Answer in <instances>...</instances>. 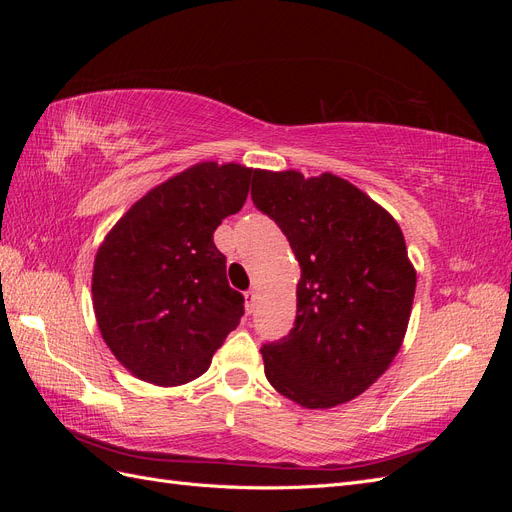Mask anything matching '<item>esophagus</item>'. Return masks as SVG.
<instances>
[{
    "label": "esophagus",
    "mask_w": 512,
    "mask_h": 512,
    "mask_svg": "<svg viewBox=\"0 0 512 512\" xmlns=\"http://www.w3.org/2000/svg\"><path fill=\"white\" fill-rule=\"evenodd\" d=\"M254 305H256V290H247L245 292V309H247V314H252Z\"/></svg>",
    "instance_id": "34e87169"
}]
</instances>
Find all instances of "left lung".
Segmentation results:
<instances>
[{"label": "left lung", "mask_w": 512, "mask_h": 512, "mask_svg": "<svg viewBox=\"0 0 512 512\" xmlns=\"http://www.w3.org/2000/svg\"><path fill=\"white\" fill-rule=\"evenodd\" d=\"M252 200L299 260L297 318L260 348L277 393L333 408L374 384L404 342L416 271L389 211L342 177L254 170Z\"/></svg>", "instance_id": "8db88e82"}]
</instances>
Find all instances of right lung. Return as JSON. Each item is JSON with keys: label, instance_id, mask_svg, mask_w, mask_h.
<instances>
[{"label": "right lung", "instance_id": "right-lung-1", "mask_svg": "<svg viewBox=\"0 0 512 512\" xmlns=\"http://www.w3.org/2000/svg\"><path fill=\"white\" fill-rule=\"evenodd\" d=\"M252 168L200 162L147 192L94 262V309L117 361L136 378L179 386L203 376L243 316L213 232L237 213Z\"/></svg>", "mask_w": 512, "mask_h": 512}]
</instances>
